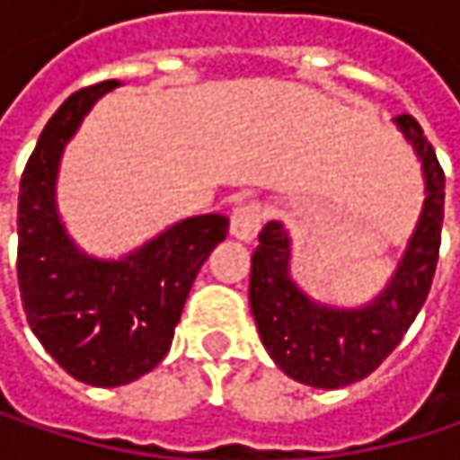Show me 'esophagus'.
I'll return each mask as SVG.
<instances>
[{
  "label": "esophagus",
  "instance_id": "1",
  "mask_svg": "<svg viewBox=\"0 0 460 460\" xmlns=\"http://www.w3.org/2000/svg\"><path fill=\"white\" fill-rule=\"evenodd\" d=\"M263 224V210L258 202H244L239 208H234L231 213V236H236L239 242H252L261 231Z\"/></svg>",
  "mask_w": 460,
  "mask_h": 460
}]
</instances>
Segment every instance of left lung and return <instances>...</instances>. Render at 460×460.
I'll return each mask as SVG.
<instances>
[{
  "label": "left lung",
  "mask_w": 460,
  "mask_h": 460,
  "mask_svg": "<svg viewBox=\"0 0 460 460\" xmlns=\"http://www.w3.org/2000/svg\"><path fill=\"white\" fill-rule=\"evenodd\" d=\"M394 125L420 162L426 199L392 279L373 301L349 309L312 298L290 274L293 239L285 224L269 221L258 234L250 309L269 357L298 384L341 389L367 378L397 349L429 296L445 213V175L413 117L400 114Z\"/></svg>",
  "instance_id": "1"
}]
</instances>
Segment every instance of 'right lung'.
<instances>
[{
  "label": "right lung",
  "instance_id": "1",
  "mask_svg": "<svg viewBox=\"0 0 460 460\" xmlns=\"http://www.w3.org/2000/svg\"><path fill=\"white\" fill-rule=\"evenodd\" d=\"M119 82L66 98L21 178L18 285L26 320L47 354L76 381L111 389L138 381L170 351L189 290L229 218H183L119 258L84 252L58 213L63 151L90 109Z\"/></svg>",
  "mask_w": 460,
  "mask_h": 460
}]
</instances>
